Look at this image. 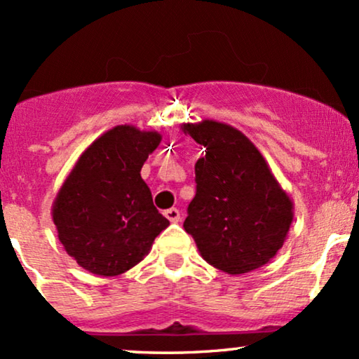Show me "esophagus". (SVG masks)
Returning a JSON list of instances; mask_svg holds the SVG:
<instances>
[{
	"mask_svg": "<svg viewBox=\"0 0 359 359\" xmlns=\"http://www.w3.org/2000/svg\"><path fill=\"white\" fill-rule=\"evenodd\" d=\"M163 214H165V217H167V219L170 221V222H179V221H180V211H179V209H177V208L167 209V211L163 212Z\"/></svg>",
	"mask_w": 359,
	"mask_h": 359,
	"instance_id": "esophagus-1",
	"label": "esophagus"
}]
</instances>
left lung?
Instances as JSON below:
<instances>
[{
    "mask_svg": "<svg viewBox=\"0 0 359 359\" xmlns=\"http://www.w3.org/2000/svg\"><path fill=\"white\" fill-rule=\"evenodd\" d=\"M182 131L205 148L196 162V196L184 229L214 269L229 275L266 265L287 240L294 203L240 130L204 119Z\"/></svg>",
    "mask_w": 359,
    "mask_h": 359,
    "instance_id": "obj_1",
    "label": "left lung"
}]
</instances>
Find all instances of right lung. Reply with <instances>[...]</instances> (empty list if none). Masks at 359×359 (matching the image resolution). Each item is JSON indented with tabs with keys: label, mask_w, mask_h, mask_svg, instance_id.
<instances>
[{
	"label": "right lung",
	"mask_w": 359,
	"mask_h": 359,
	"mask_svg": "<svg viewBox=\"0 0 359 359\" xmlns=\"http://www.w3.org/2000/svg\"><path fill=\"white\" fill-rule=\"evenodd\" d=\"M162 142L156 131L118 125L82 151L52 205L69 257L89 273L116 277L147 257L170 222L140 175Z\"/></svg>",
	"instance_id": "1"
}]
</instances>
